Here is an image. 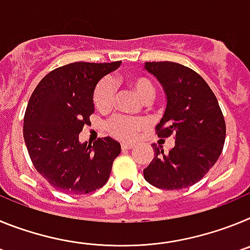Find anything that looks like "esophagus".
I'll return each instance as SVG.
<instances>
[{
    "label": "esophagus",
    "mask_w": 250,
    "mask_h": 250,
    "mask_svg": "<svg viewBox=\"0 0 250 250\" xmlns=\"http://www.w3.org/2000/svg\"><path fill=\"white\" fill-rule=\"evenodd\" d=\"M132 147H134V145H132V144H127V143H123V144H121V149H123L124 151L131 150Z\"/></svg>",
    "instance_id": "esophagus-1"
}]
</instances>
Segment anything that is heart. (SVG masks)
Returning a JSON list of instances; mask_svg holds the SVG:
<instances>
[{"mask_svg":"<svg viewBox=\"0 0 250 250\" xmlns=\"http://www.w3.org/2000/svg\"><path fill=\"white\" fill-rule=\"evenodd\" d=\"M131 87L143 100H150L154 96V85L146 77L130 76L126 80ZM114 103V86L109 80H101L95 87L94 105L100 111H106ZM147 123L143 118H131L127 115H115L107 121V130L114 138L120 140L131 141L138 138L139 132L146 127Z\"/></svg>","mask_w":250,"mask_h":250,"instance_id":"1","label":"heart"}]
</instances>
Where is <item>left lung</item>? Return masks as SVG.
<instances>
[{
	"instance_id": "1",
	"label": "left lung",
	"mask_w": 250,
	"mask_h": 250,
	"mask_svg": "<svg viewBox=\"0 0 250 250\" xmlns=\"http://www.w3.org/2000/svg\"><path fill=\"white\" fill-rule=\"evenodd\" d=\"M167 95V107L156 125L159 138L174 135L169 152L152 144L154 159L144 169L147 183L179 190L202 180L219 159L225 141V121L215 95L194 70L170 61L145 62Z\"/></svg>"
}]
</instances>
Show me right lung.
Masks as SVG:
<instances>
[{
  "label": "right lung",
  "instance_id": "obj_1",
  "mask_svg": "<svg viewBox=\"0 0 250 250\" xmlns=\"http://www.w3.org/2000/svg\"><path fill=\"white\" fill-rule=\"evenodd\" d=\"M121 61L74 62L55 68L31 95L23 118V139L39 174L65 194H87L109 180L121 146L110 136L94 144L79 134L94 114V91Z\"/></svg>",
  "mask_w": 250,
  "mask_h": 250
}]
</instances>
